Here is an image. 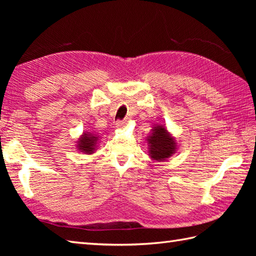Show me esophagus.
<instances>
[{"label": "esophagus", "mask_w": 256, "mask_h": 256, "mask_svg": "<svg viewBox=\"0 0 256 256\" xmlns=\"http://www.w3.org/2000/svg\"><path fill=\"white\" fill-rule=\"evenodd\" d=\"M126 120H118V121L116 122V125L118 128H123L125 126V124H126Z\"/></svg>", "instance_id": "34e87169"}]
</instances>
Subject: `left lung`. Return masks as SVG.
Masks as SVG:
<instances>
[{"label":"left lung","mask_w":256,"mask_h":256,"mask_svg":"<svg viewBox=\"0 0 256 256\" xmlns=\"http://www.w3.org/2000/svg\"><path fill=\"white\" fill-rule=\"evenodd\" d=\"M148 144L150 157L156 160H165L176 150L175 140L168 134L166 128L160 125L153 128V133L148 138Z\"/></svg>","instance_id":"left-lung-1"}]
</instances>
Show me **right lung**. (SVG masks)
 <instances>
[{
    "label": "right lung",
    "instance_id": "1",
    "mask_svg": "<svg viewBox=\"0 0 256 256\" xmlns=\"http://www.w3.org/2000/svg\"><path fill=\"white\" fill-rule=\"evenodd\" d=\"M96 140L98 138L94 136V135L84 133L82 135V138L79 140L78 148L81 152H84V153H92V152L94 150Z\"/></svg>",
    "mask_w": 256,
    "mask_h": 256
}]
</instances>
